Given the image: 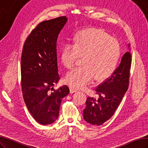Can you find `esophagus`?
I'll list each match as a JSON object with an SVG mask.
<instances>
[{
	"instance_id": "esophagus-1",
	"label": "esophagus",
	"mask_w": 148,
	"mask_h": 148,
	"mask_svg": "<svg viewBox=\"0 0 148 148\" xmlns=\"http://www.w3.org/2000/svg\"><path fill=\"white\" fill-rule=\"evenodd\" d=\"M70 93H73L77 92L78 91V90L76 89V88H73V87H70Z\"/></svg>"
}]
</instances>
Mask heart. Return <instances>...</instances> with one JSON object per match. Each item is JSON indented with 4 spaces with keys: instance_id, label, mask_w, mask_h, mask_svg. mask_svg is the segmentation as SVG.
Listing matches in <instances>:
<instances>
[{
    "instance_id": "1",
    "label": "heart",
    "mask_w": 148,
    "mask_h": 148,
    "mask_svg": "<svg viewBox=\"0 0 148 148\" xmlns=\"http://www.w3.org/2000/svg\"><path fill=\"white\" fill-rule=\"evenodd\" d=\"M121 55V47L117 39L100 28H86L75 34L72 45H64L62 62L67 69L75 66L82 57L83 66L68 73L66 82L75 88H83L95 77L102 80L115 71Z\"/></svg>"
}]
</instances>
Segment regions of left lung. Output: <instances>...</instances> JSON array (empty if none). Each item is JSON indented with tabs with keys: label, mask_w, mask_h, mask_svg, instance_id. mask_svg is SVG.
<instances>
[{
	"label": "left lung",
	"mask_w": 148,
	"mask_h": 148,
	"mask_svg": "<svg viewBox=\"0 0 148 148\" xmlns=\"http://www.w3.org/2000/svg\"><path fill=\"white\" fill-rule=\"evenodd\" d=\"M131 62L129 51L122 56L119 66L111 76L97 86L99 99L88 97L84 110V118L86 122L99 125L112 117L128 89Z\"/></svg>",
	"instance_id": "obj_1"
}]
</instances>
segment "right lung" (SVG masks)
<instances>
[{"mask_svg": "<svg viewBox=\"0 0 148 148\" xmlns=\"http://www.w3.org/2000/svg\"><path fill=\"white\" fill-rule=\"evenodd\" d=\"M65 16L42 21L26 38L21 55V88L24 102L38 123L48 125L59 116L62 99L70 93L66 85L53 86L60 79L56 42L66 24Z\"/></svg>", "mask_w": 148, "mask_h": 148, "instance_id": "1", "label": "right lung"}]
</instances>
